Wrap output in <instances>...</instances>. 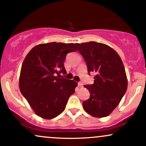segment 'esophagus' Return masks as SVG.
Returning <instances> with one entry per match:
<instances>
[{
  "label": "esophagus",
  "mask_w": 146,
  "mask_h": 146,
  "mask_svg": "<svg viewBox=\"0 0 146 146\" xmlns=\"http://www.w3.org/2000/svg\"><path fill=\"white\" fill-rule=\"evenodd\" d=\"M78 86L79 87H82V86H83V84H82V82H78Z\"/></svg>",
  "instance_id": "1"
}]
</instances>
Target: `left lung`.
Wrapping results in <instances>:
<instances>
[{
    "instance_id": "1",
    "label": "left lung",
    "mask_w": 146,
    "mask_h": 146,
    "mask_svg": "<svg viewBox=\"0 0 146 146\" xmlns=\"http://www.w3.org/2000/svg\"><path fill=\"white\" fill-rule=\"evenodd\" d=\"M75 45L86 63L88 74L95 73L94 84L84 86L90 96L82 103L84 109L94 117L108 116L127 89L123 62L115 50L103 43L90 41Z\"/></svg>"
}]
</instances>
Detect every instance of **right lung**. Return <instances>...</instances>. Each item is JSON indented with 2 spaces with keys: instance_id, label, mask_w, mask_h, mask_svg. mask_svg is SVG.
<instances>
[{
  "instance_id": "right-lung-1",
  "label": "right lung",
  "mask_w": 146,
  "mask_h": 146,
  "mask_svg": "<svg viewBox=\"0 0 146 146\" xmlns=\"http://www.w3.org/2000/svg\"><path fill=\"white\" fill-rule=\"evenodd\" d=\"M77 50L73 43L52 42L36 45L26 56L21 68L20 90L39 117L58 116L75 92L77 82L59 78L56 74H66V54Z\"/></svg>"
}]
</instances>
